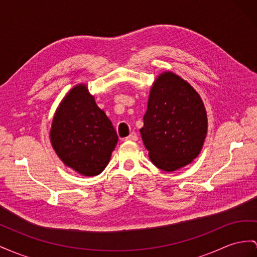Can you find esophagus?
Masks as SVG:
<instances>
[{"mask_svg": "<svg viewBox=\"0 0 257 257\" xmlns=\"http://www.w3.org/2000/svg\"><path fill=\"white\" fill-rule=\"evenodd\" d=\"M138 136L136 133H131L127 138H124V141H137Z\"/></svg>", "mask_w": 257, "mask_h": 257, "instance_id": "34e87169", "label": "esophagus"}]
</instances>
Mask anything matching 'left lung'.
<instances>
[{"mask_svg": "<svg viewBox=\"0 0 257 257\" xmlns=\"http://www.w3.org/2000/svg\"><path fill=\"white\" fill-rule=\"evenodd\" d=\"M143 122L140 133L150 160L164 172H175L196 159L207 134L201 96L172 71L156 78Z\"/></svg>", "mask_w": 257, "mask_h": 257, "instance_id": "1", "label": "left lung"}]
</instances>
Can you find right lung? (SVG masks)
Here are the masks:
<instances>
[{
  "mask_svg": "<svg viewBox=\"0 0 257 257\" xmlns=\"http://www.w3.org/2000/svg\"><path fill=\"white\" fill-rule=\"evenodd\" d=\"M50 139L66 166L91 177L101 174L107 166L118 137L87 85L78 84L58 105Z\"/></svg>",
  "mask_w": 257,
  "mask_h": 257,
  "instance_id": "add662e5",
  "label": "right lung"
}]
</instances>
